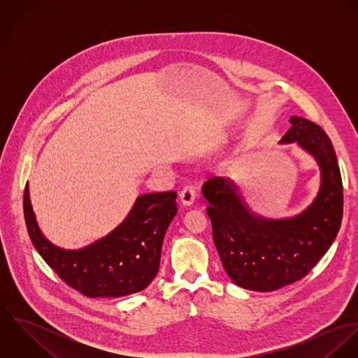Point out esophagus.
I'll return each mask as SVG.
<instances>
[{
  "instance_id": "34e87169",
  "label": "esophagus",
  "mask_w": 358,
  "mask_h": 358,
  "mask_svg": "<svg viewBox=\"0 0 358 358\" xmlns=\"http://www.w3.org/2000/svg\"><path fill=\"white\" fill-rule=\"evenodd\" d=\"M180 201L185 206H192L194 204V200H196V192L192 186H186L182 192H180Z\"/></svg>"
}]
</instances>
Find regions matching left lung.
Wrapping results in <instances>:
<instances>
[{
    "instance_id": "obj_1",
    "label": "left lung",
    "mask_w": 358,
    "mask_h": 358,
    "mask_svg": "<svg viewBox=\"0 0 358 358\" xmlns=\"http://www.w3.org/2000/svg\"><path fill=\"white\" fill-rule=\"evenodd\" d=\"M280 141L296 143L315 159L320 190L301 213L270 219L255 213L231 179L210 178L203 186L213 243L222 264L241 288L268 292L301 278L327 254L341 229L343 186L335 149L322 128L303 117Z\"/></svg>"
}]
</instances>
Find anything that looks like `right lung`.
I'll use <instances>...</instances> for the list:
<instances>
[{"mask_svg": "<svg viewBox=\"0 0 358 358\" xmlns=\"http://www.w3.org/2000/svg\"><path fill=\"white\" fill-rule=\"evenodd\" d=\"M23 210L34 248L67 285L90 298H120L136 294L153 281L164 236L178 206L175 192L139 196L113 231L80 250H64L45 238L33 210L29 185Z\"/></svg>", "mask_w": 358, "mask_h": 358, "instance_id": "1", "label": "right lung"}]
</instances>
